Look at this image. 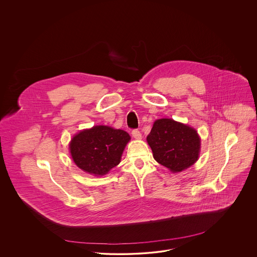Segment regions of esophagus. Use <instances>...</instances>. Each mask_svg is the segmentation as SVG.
Listing matches in <instances>:
<instances>
[{
	"label": "esophagus",
	"instance_id": "1",
	"mask_svg": "<svg viewBox=\"0 0 257 257\" xmlns=\"http://www.w3.org/2000/svg\"><path fill=\"white\" fill-rule=\"evenodd\" d=\"M132 135H133V137H134L135 139H137V140H141V139H142L141 132H140L139 130H137V129H135V130L132 131Z\"/></svg>",
	"mask_w": 257,
	"mask_h": 257
}]
</instances>
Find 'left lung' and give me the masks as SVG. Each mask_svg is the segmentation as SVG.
Instances as JSON below:
<instances>
[{
	"label": "left lung",
	"mask_w": 257,
	"mask_h": 257,
	"mask_svg": "<svg viewBox=\"0 0 257 257\" xmlns=\"http://www.w3.org/2000/svg\"><path fill=\"white\" fill-rule=\"evenodd\" d=\"M153 157L171 172H180L198 160L200 138L196 129L171 118L157 119L147 136Z\"/></svg>",
	"instance_id": "8db88e82"
}]
</instances>
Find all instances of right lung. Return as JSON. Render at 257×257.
<instances>
[{
    "mask_svg": "<svg viewBox=\"0 0 257 257\" xmlns=\"http://www.w3.org/2000/svg\"><path fill=\"white\" fill-rule=\"evenodd\" d=\"M130 136L120 129L98 125L75 135L69 145L74 163L82 171L102 176L120 163Z\"/></svg>",
    "mask_w": 257,
    "mask_h": 257,
    "instance_id": "1",
    "label": "right lung"
}]
</instances>
